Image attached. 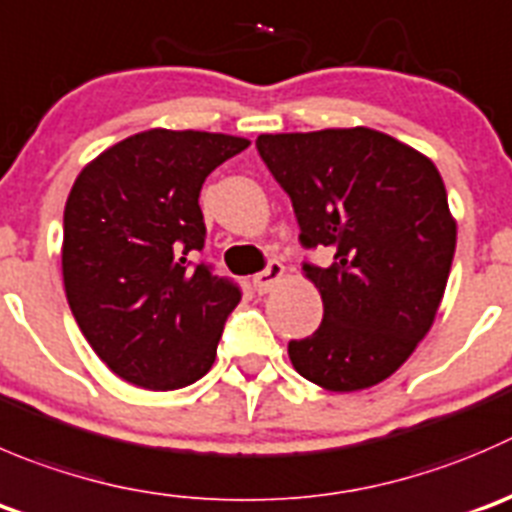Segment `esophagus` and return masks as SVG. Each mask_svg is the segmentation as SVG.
I'll list each match as a JSON object with an SVG mask.
<instances>
[{
    "label": "esophagus",
    "instance_id": "obj_1",
    "mask_svg": "<svg viewBox=\"0 0 512 512\" xmlns=\"http://www.w3.org/2000/svg\"><path fill=\"white\" fill-rule=\"evenodd\" d=\"M282 275H285V267H282L277 260H270V262H267L265 270L257 272L255 280H252V282H255V290L260 292V295H265V292H270L272 287L280 282Z\"/></svg>",
    "mask_w": 512,
    "mask_h": 512
}]
</instances>
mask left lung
Returning <instances> with one entry per match:
<instances>
[{
	"mask_svg": "<svg viewBox=\"0 0 512 512\" xmlns=\"http://www.w3.org/2000/svg\"><path fill=\"white\" fill-rule=\"evenodd\" d=\"M262 162L287 192L322 295V322L290 340L295 370L332 393L393 375L428 335L455 255V220L433 162L367 127L260 135Z\"/></svg>",
	"mask_w": 512,
	"mask_h": 512,
	"instance_id": "8db88e82",
	"label": "left lung"
}]
</instances>
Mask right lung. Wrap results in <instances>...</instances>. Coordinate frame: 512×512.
<instances>
[{
	"label": "right lung",
	"mask_w": 512,
	"mask_h": 512,
	"mask_svg": "<svg viewBox=\"0 0 512 512\" xmlns=\"http://www.w3.org/2000/svg\"><path fill=\"white\" fill-rule=\"evenodd\" d=\"M247 145L215 132L147 130L74 180L62 242L69 310L99 360L137 388H185L215 362L242 290L195 262L207 237L200 190Z\"/></svg>",
	"instance_id": "obj_1"
}]
</instances>
